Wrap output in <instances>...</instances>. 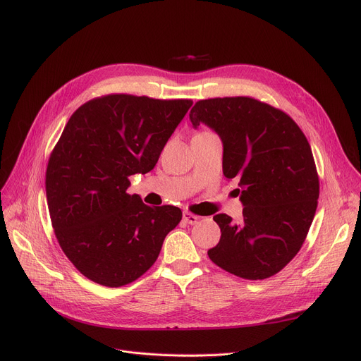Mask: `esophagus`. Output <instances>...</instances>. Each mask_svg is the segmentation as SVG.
Instances as JSON below:
<instances>
[{
	"instance_id": "obj_1",
	"label": "esophagus",
	"mask_w": 361,
	"mask_h": 361,
	"mask_svg": "<svg viewBox=\"0 0 361 361\" xmlns=\"http://www.w3.org/2000/svg\"><path fill=\"white\" fill-rule=\"evenodd\" d=\"M197 219H199V216L195 215V214H192V212H187V211L183 212V221H184L185 224L193 225V224L197 222Z\"/></svg>"
}]
</instances>
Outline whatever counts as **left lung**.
<instances>
[{
	"mask_svg": "<svg viewBox=\"0 0 361 361\" xmlns=\"http://www.w3.org/2000/svg\"><path fill=\"white\" fill-rule=\"evenodd\" d=\"M190 121L219 135L224 176L238 181L244 206L238 224L214 216L221 240L209 259L244 279L278 274L301 249L317 207L319 177L305 133L288 114L249 97L199 101Z\"/></svg>",
	"mask_w": 361,
	"mask_h": 361,
	"instance_id": "obj_1",
	"label": "left lung"
}]
</instances>
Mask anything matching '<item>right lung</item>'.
Masks as SVG:
<instances>
[{
	"mask_svg": "<svg viewBox=\"0 0 361 361\" xmlns=\"http://www.w3.org/2000/svg\"><path fill=\"white\" fill-rule=\"evenodd\" d=\"M192 99L112 93L74 111L47 166L52 228L75 269L117 288L140 278L159 256L181 211L150 207L128 195V177L146 174Z\"/></svg>",
	"mask_w": 361,
	"mask_h": 361,
	"instance_id": "obj_1",
	"label": "right lung"
}]
</instances>
